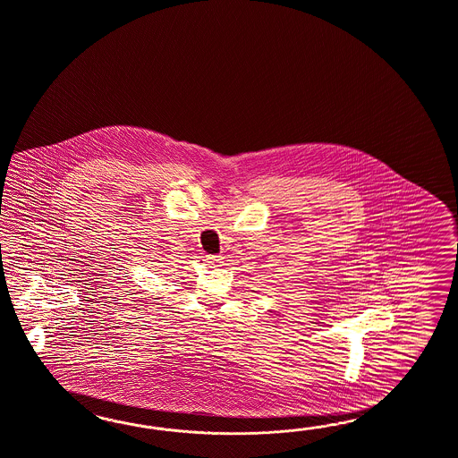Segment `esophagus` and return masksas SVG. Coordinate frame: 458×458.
Instances as JSON below:
<instances>
[{
	"mask_svg": "<svg viewBox=\"0 0 458 458\" xmlns=\"http://www.w3.org/2000/svg\"><path fill=\"white\" fill-rule=\"evenodd\" d=\"M222 259H224V258L218 257V255H208V257H207V263H208V265H220Z\"/></svg>",
	"mask_w": 458,
	"mask_h": 458,
	"instance_id": "obj_1",
	"label": "esophagus"
}]
</instances>
